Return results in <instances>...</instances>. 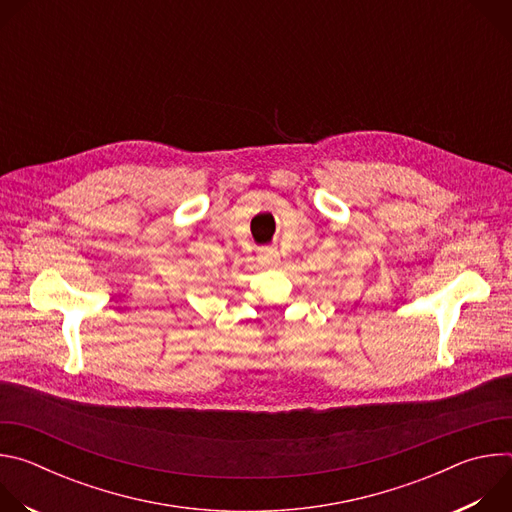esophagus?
<instances>
[{
	"label": "esophagus",
	"instance_id": "34e87169",
	"mask_svg": "<svg viewBox=\"0 0 512 512\" xmlns=\"http://www.w3.org/2000/svg\"><path fill=\"white\" fill-rule=\"evenodd\" d=\"M259 263H261L263 267H277V265H279V253H277V249H273V247L261 249V253H259Z\"/></svg>",
	"mask_w": 512,
	"mask_h": 512
}]
</instances>
